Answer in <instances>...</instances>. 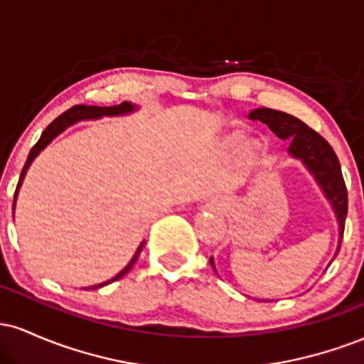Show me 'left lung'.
<instances>
[{
	"instance_id": "1",
	"label": "left lung",
	"mask_w": 364,
	"mask_h": 364,
	"mask_svg": "<svg viewBox=\"0 0 364 364\" xmlns=\"http://www.w3.org/2000/svg\"><path fill=\"white\" fill-rule=\"evenodd\" d=\"M250 119L262 121V123H265L267 127L272 129L279 139L291 140L287 152L294 159H299L313 176H315L316 183L321 186L328 202L332 203L337 223H339V246H337L336 252L337 255L341 250L346 215H348V190H346L344 178H342L339 159H337L333 149L315 129H311L301 119L294 118V116L287 114V112L260 107V109L250 112ZM210 265L215 270L214 258H210Z\"/></svg>"
}]
</instances>
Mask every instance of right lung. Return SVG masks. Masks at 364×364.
Masks as SVG:
<instances>
[{
	"instance_id": "add662e5",
	"label": "right lung",
	"mask_w": 364,
	"mask_h": 364,
	"mask_svg": "<svg viewBox=\"0 0 364 364\" xmlns=\"http://www.w3.org/2000/svg\"><path fill=\"white\" fill-rule=\"evenodd\" d=\"M135 109H136V107L133 106V104H129V102H121V104H118V106H109V107H99V106H73V107H70L68 111L63 112L61 116H58V118L54 119L53 123L49 124V127L44 129L43 135H41V139L37 140V144L34 145V147L31 149V152H28L27 162H25V166H23V169H22V174H20V179H18V185H16V190H15V196H14V210H15L16 195H18V188L22 186V181H23V178H25V173H27L28 166H31L32 161H34V159H36L37 156H39L41 150L48 147V145L51 144V140L56 139V136L60 135L63 129H65L66 127H72L73 123H77V121H80V119H87V118H101V116L128 114V112H132V111H135ZM144 245H145V241H141L139 248H136L135 255H133L132 260H129L128 265L124 267V269L121 270L119 274H116L114 277L109 279V281H106V282H102V284H97V286H90V287H87V289H99V287L107 286V284L118 281V279L123 277L124 274H128L129 270H132V267L135 265L136 258H139V255H140V252H141V248H144Z\"/></svg>"
}]
</instances>
